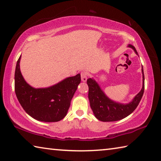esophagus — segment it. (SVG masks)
Instances as JSON below:
<instances>
[{"mask_svg":"<svg viewBox=\"0 0 161 161\" xmlns=\"http://www.w3.org/2000/svg\"><path fill=\"white\" fill-rule=\"evenodd\" d=\"M87 77H88V73H87L86 72H82L81 73V81H86L87 80Z\"/></svg>","mask_w":161,"mask_h":161,"instance_id":"1","label":"esophagus"}]
</instances>
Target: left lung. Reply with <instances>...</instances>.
I'll use <instances>...</instances> for the list:
<instances>
[{"label": "left lung", "mask_w": 161, "mask_h": 161, "mask_svg": "<svg viewBox=\"0 0 161 161\" xmlns=\"http://www.w3.org/2000/svg\"><path fill=\"white\" fill-rule=\"evenodd\" d=\"M128 47L132 48L138 54L137 51L131 45ZM143 74V86L136 96L133 98L132 102L126 104H123L114 102L106 96L99 84L94 79L89 78L86 82L89 86L88 97L95 117L101 121H116L126 118L130 115L141 102L144 92V74L142 67Z\"/></svg>", "instance_id": "left-lung-1"}]
</instances>
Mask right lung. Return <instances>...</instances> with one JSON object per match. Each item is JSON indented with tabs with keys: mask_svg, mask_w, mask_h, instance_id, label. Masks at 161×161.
Instances as JSON below:
<instances>
[{
	"mask_svg": "<svg viewBox=\"0 0 161 161\" xmlns=\"http://www.w3.org/2000/svg\"><path fill=\"white\" fill-rule=\"evenodd\" d=\"M20 56L15 72V92L25 112L37 121L56 122L67 115L71 100L81 81L80 74L64 79L47 88L35 89L20 72Z\"/></svg>",
	"mask_w": 161,
	"mask_h": 161,
	"instance_id": "1",
	"label": "right lung"
}]
</instances>
